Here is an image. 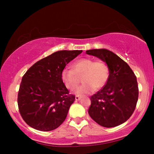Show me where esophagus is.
<instances>
[{"mask_svg": "<svg viewBox=\"0 0 154 154\" xmlns=\"http://www.w3.org/2000/svg\"><path fill=\"white\" fill-rule=\"evenodd\" d=\"M81 97H79V96H75V100L76 101L81 100Z\"/></svg>", "mask_w": 154, "mask_h": 154, "instance_id": "34e87169", "label": "esophagus"}]
</instances>
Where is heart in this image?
<instances>
[{
  "label": "heart",
  "instance_id": "obj_1",
  "mask_svg": "<svg viewBox=\"0 0 154 154\" xmlns=\"http://www.w3.org/2000/svg\"><path fill=\"white\" fill-rule=\"evenodd\" d=\"M73 69L64 68L61 79L67 89L73 90L79 85L83 76L84 84L78 88V94H88L100 89L106 85L109 78V69L103 61H94L91 58H83L73 64Z\"/></svg>",
  "mask_w": 154,
  "mask_h": 154
}]
</instances>
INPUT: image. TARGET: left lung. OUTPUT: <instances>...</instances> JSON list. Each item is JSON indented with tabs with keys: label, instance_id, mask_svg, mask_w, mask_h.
<instances>
[{
	"label": "left lung",
	"instance_id": "left-lung-1",
	"mask_svg": "<svg viewBox=\"0 0 154 154\" xmlns=\"http://www.w3.org/2000/svg\"><path fill=\"white\" fill-rule=\"evenodd\" d=\"M86 54L96 57L109 66L106 85L90 97V116L105 128L118 126L130 119L138 100L137 78L127 63L106 49H92Z\"/></svg>",
	"mask_w": 154,
	"mask_h": 154
}]
</instances>
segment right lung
I'll return each instance as SVG.
<instances>
[{"label":"right lung","instance_id":"obj_1","mask_svg":"<svg viewBox=\"0 0 154 154\" xmlns=\"http://www.w3.org/2000/svg\"><path fill=\"white\" fill-rule=\"evenodd\" d=\"M83 50H60L35 63L22 77L18 106L24 121L35 130L51 131L66 119L75 101L61 79L66 65Z\"/></svg>","mask_w":154,"mask_h":154}]
</instances>
